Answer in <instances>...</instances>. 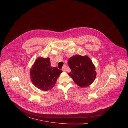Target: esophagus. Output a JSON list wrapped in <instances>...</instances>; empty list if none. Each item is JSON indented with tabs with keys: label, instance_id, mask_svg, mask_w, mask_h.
<instances>
[{
	"label": "esophagus",
	"instance_id": "1",
	"mask_svg": "<svg viewBox=\"0 0 128 128\" xmlns=\"http://www.w3.org/2000/svg\"><path fill=\"white\" fill-rule=\"evenodd\" d=\"M62 70L63 72H64V71L66 70V66H64L62 67Z\"/></svg>",
	"mask_w": 128,
	"mask_h": 128
}]
</instances>
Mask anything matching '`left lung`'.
Wrapping results in <instances>:
<instances>
[{
    "label": "left lung",
    "instance_id": "1",
    "mask_svg": "<svg viewBox=\"0 0 128 128\" xmlns=\"http://www.w3.org/2000/svg\"><path fill=\"white\" fill-rule=\"evenodd\" d=\"M68 64L71 70L68 73L69 76L79 87L85 88L93 83L96 73L95 66L88 56H73L69 58Z\"/></svg>",
    "mask_w": 128,
    "mask_h": 128
}]
</instances>
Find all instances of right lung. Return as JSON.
I'll return each instance as SVG.
<instances>
[{
  "label": "right lung",
  "mask_w": 128,
  "mask_h": 128,
  "mask_svg": "<svg viewBox=\"0 0 128 128\" xmlns=\"http://www.w3.org/2000/svg\"><path fill=\"white\" fill-rule=\"evenodd\" d=\"M61 70L56 67L52 68L50 66L49 58H38L30 70L31 81L39 89L47 91L55 86Z\"/></svg>",
  "instance_id": "add662e5"
}]
</instances>
